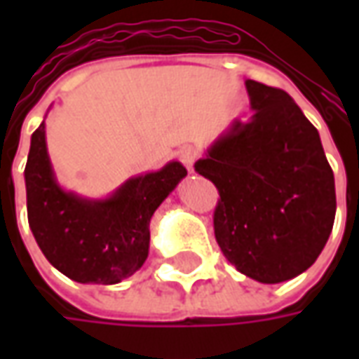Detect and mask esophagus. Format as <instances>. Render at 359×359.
Instances as JSON below:
<instances>
[{"instance_id": "esophagus-1", "label": "esophagus", "mask_w": 359, "mask_h": 359, "mask_svg": "<svg viewBox=\"0 0 359 359\" xmlns=\"http://www.w3.org/2000/svg\"><path fill=\"white\" fill-rule=\"evenodd\" d=\"M180 161H182V165L187 167L188 171L194 172V161L198 159V149L192 148V146H184V148L180 149Z\"/></svg>"}]
</instances>
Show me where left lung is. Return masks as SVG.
I'll return each mask as SVG.
<instances>
[{
  "label": "left lung",
  "mask_w": 359,
  "mask_h": 359,
  "mask_svg": "<svg viewBox=\"0 0 359 359\" xmlns=\"http://www.w3.org/2000/svg\"><path fill=\"white\" fill-rule=\"evenodd\" d=\"M246 90L254 115L233 121L194 169L221 196V252L242 275L277 285L316 264L329 241L334 177L317 128L285 90L256 81Z\"/></svg>",
  "instance_id": "8db88e82"
}]
</instances>
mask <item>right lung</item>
<instances>
[{
    "instance_id": "right-lung-1",
    "label": "right lung",
    "mask_w": 359,
    "mask_h": 359,
    "mask_svg": "<svg viewBox=\"0 0 359 359\" xmlns=\"http://www.w3.org/2000/svg\"><path fill=\"white\" fill-rule=\"evenodd\" d=\"M187 177L179 161L133 177L107 198L92 200L59 187L46 146V123L30 138L25 184L28 225L46 259L82 285H117L149 252V221Z\"/></svg>"
}]
</instances>
